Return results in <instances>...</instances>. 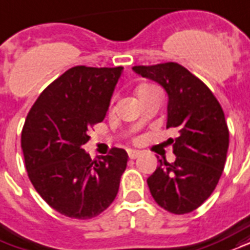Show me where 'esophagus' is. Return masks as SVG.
<instances>
[{
	"instance_id": "1",
	"label": "esophagus",
	"mask_w": 250,
	"mask_h": 250,
	"mask_svg": "<svg viewBox=\"0 0 250 250\" xmlns=\"http://www.w3.org/2000/svg\"><path fill=\"white\" fill-rule=\"evenodd\" d=\"M139 155V151H134V149H130V151H128V156H130V159H136Z\"/></svg>"
}]
</instances>
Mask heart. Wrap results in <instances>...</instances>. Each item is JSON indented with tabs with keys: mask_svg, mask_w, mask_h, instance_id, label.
<instances>
[{
	"mask_svg": "<svg viewBox=\"0 0 250 250\" xmlns=\"http://www.w3.org/2000/svg\"><path fill=\"white\" fill-rule=\"evenodd\" d=\"M155 91H159V90L155 87L153 84H142V86L138 88V97L144 95V94H148V92H155ZM114 99H115V98H112V99H111V104L114 103Z\"/></svg>",
	"mask_w": 250,
	"mask_h": 250,
	"instance_id": "1",
	"label": "heart"
}]
</instances>
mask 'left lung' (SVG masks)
I'll return each mask as SVG.
<instances>
[{"label":"left lung","instance_id":"1","mask_svg":"<svg viewBox=\"0 0 250 250\" xmlns=\"http://www.w3.org/2000/svg\"><path fill=\"white\" fill-rule=\"evenodd\" d=\"M135 73L162 84L168 94L167 128L176 160H159L147 179L153 200L173 214L197 209L214 191L227 162L229 130L213 92L176 62L134 66Z\"/></svg>","mask_w":250,"mask_h":250}]
</instances>
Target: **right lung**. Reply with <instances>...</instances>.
<instances>
[{
	"label": "right lung",
	"mask_w": 250,
	"mask_h": 250,
	"mask_svg": "<svg viewBox=\"0 0 250 250\" xmlns=\"http://www.w3.org/2000/svg\"><path fill=\"white\" fill-rule=\"evenodd\" d=\"M123 67L68 68L41 92L26 116L21 148L27 176L47 204L67 217L87 220L115 200L128 162L123 148L92 160L82 148L104 119Z\"/></svg>",
	"instance_id": "1"
}]
</instances>
